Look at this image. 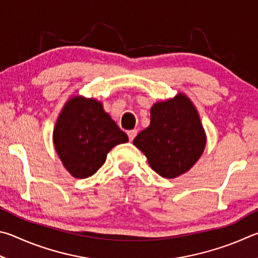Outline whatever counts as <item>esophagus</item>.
<instances>
[{"mask_svg":"<svg viewBox=\"0 0 258 258\" xmlns=\"http://www.w3.org/2000/svg\"><path fill=\"white\" fill-rule=\"evenodd\" d=\"M137 134H138V132L136 129H134V130H130V132H128V137H129V141L130 142H133L134 141V138L137 136Z\"/></svg>","mask_w":258,"mask_h":258,"instance_id":"esophagus-1","label":"esophagus"}]
</instances>
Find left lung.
<instances>
[{"mask_svg": "<svg viewBox=\"0 0 258 258\" xmlns=\"http://www.w3.org/2000/svg\"><path fill=\"white\" fill-rule=\"evenodd\" d=\"M205 144L196 108L182 94L154 104L150 126L134 139L152 169L169 179L187 172L201 157Z\"/></svg>", "mask_w": 258, "mask_h": 258, "instance_id": "8db88e82", "label": "left lung"}]
</instances>
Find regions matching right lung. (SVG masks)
<instances>
[{
  "mask_svg": "<svg viewBox=\"0 0 258 258\" xmlns=\"http://www.w3.org/2000/svg\"><path fill=\"white\" fill-rule=\"evenodd\" d=\"M53 142L66 169L76 178H87L101 168L107 153L128 142L103 105L95 99L71 98L56 121Z\"/></svg>",
  "mask_w": 258,
  "mask_h": 258,
  "instance_id": "1",
  "label": "right lung"
}]
</instances>
